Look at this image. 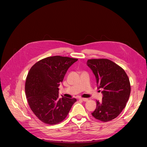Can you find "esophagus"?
<instances>
[{
    "label": "esophagus",
    "mask_w": 147,
    "mask_h": 147,
    "mask_svg": "<svg viewBox=\"0 0 147 147\" xmlns=\"http://www.w3.org/2000/svg\"><path fill=\"white\" fill-rule=\"evenodd\" d=\"M80 99L81 100H83V101H85V102H87V101H88V99L87 98H80Z\"/></svg>",
    "instance_id": "34e87169"
}]
</instances>
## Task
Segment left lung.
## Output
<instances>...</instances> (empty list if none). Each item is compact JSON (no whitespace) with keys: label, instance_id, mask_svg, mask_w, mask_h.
<instances>
[{"label":"left lung","instance_id":"obj_1","mask_svg":"<svg viewBox=\"0 0 147 147\" xmlns=\"http://www.w3.org/2000/svg\"><path fill=\"white\" fill-rule=\"evenodd\" d=\"M87 64L95 76L98 89L103 90L102 99L96 100V108L91 114L100 121H111L120 115L129 99V78L121 67L109 59H89Z\"/></svg>","mask_w":147,"mask_h":147}]
</instances>
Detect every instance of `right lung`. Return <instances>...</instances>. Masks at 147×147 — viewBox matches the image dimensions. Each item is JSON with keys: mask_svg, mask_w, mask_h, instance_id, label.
<instances>
[{"mask_svg": "<svg viewBox=\"0 0 147 147\" xmlns=\"http://www.w3.org/2000/svg\"><path fill=\"white\" fill-rule=\"evenodd\" d=\"M77 59L60 56L48 57L32 66L27 75L25 91L29 106L43 123L56 124L67 116L76 98L59 96V86L68 69Z\"/></svg>", "mask_w": 147, "mask_h": 147, "instance_id": "right-lung-1", "label": "right lung"}]
</instances>
